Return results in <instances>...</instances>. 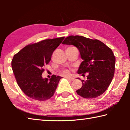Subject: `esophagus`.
<instances>
[{
	"mask_svg": "<svg viewBox=\"0 0 130 130\" xmlns=\"http://www.w3.org/2000/svg\"><path fill=\"white\" fill-rule=\"evenodd\" d=\"M67 79H68V80H69L70 81H73L74 80V78H73V77H67Z\"/></svg>",
	"mask_w": 130,
	"mask_h": 130,
	"instance_id": "1",
	"label": "esophagus"
}]
</instances>
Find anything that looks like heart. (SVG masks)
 Instances as JSON below:
<instances>
[{
    "label": "heart",
    "instance_id": "1",
    "mask_svg": "<svg viewBox=\"0 0 130 130\" xmlns=\"http://www.w3.org/2000/svg\"><path fill=\"white\" fill-rule=\"evenodd\" d=\"M62 74H63V75H68V74H69V72L68 70H65L62 72Z\"/></svg>",
    "mask_w": 130,
    "mask_h": 130
}]
</instances>
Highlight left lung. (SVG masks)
<instances>
[{
	"label": "left lung",
	"mask_w": 130,
	"mask_h": 130,
	"mask_svg": "<svg viewBox=\"0 0 130 130\" xmlns=\"http://www.w3.org/2000/svg\"><path fill=\"white\" fill-rule=\"evenodd\" d=\"M62 44L77 48L83 60L77 73H88L87 80H81L83 86L77 93L86 99L102 95L108 88L115 72V57L112 50L98 39L79 36L68 37Z\"/></svg>",
	"instance_id": "8db88e82"
}]
</instances>
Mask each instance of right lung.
I'll list each match as a JSON object with an SVG mask.
<instances>
[{"mask_svg": "<svg viewBox=\"0 0 130 130\" xmlns=\"http://www.w3.org/2000/svg\"><path fill=\"white\" fill-rule=\"evenodd\" d=\"M65 37L45 39L26 46L13 57L11 66L18 85L26 96L39 101L53 96L60 76L53 75L50 80L43 78V68L51 60L54 50Z\"/></svg>", "mask_w": 130, "mask_h": 130, "instance_id": "obj_1", "label": "right lung"}]
</instances>
